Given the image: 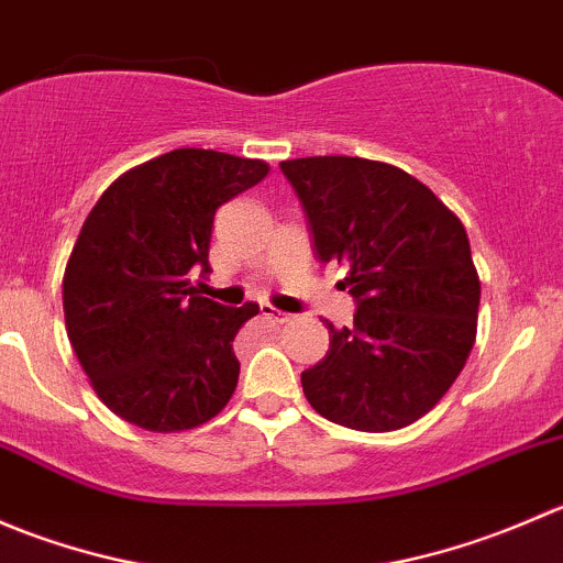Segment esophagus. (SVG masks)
<instances>
[{"instance_id":"34e87169","label":"esophagus","mask_w":563,"mask_h":563,"mask_svg":"<svg viewBox=\"0 0 563 563\" xmlns=\"http://www.w3.org/2000/svg\"><path fill=\"white\" fill-rule=\"evenodd\" d=\"M261 313H264L266 318H272V321H275V323H288V321H291V316L280 313V310L269 308V305H264V308H261Z\"/></svg>"}]
</instances>
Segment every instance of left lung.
<instances>
[{
  "label": "left lung",
  "instance_id": "1",
  "mask_svg": "<svg viewBox=\"0 0 563 563\" xmlns=\"http://www.w3.org/2000/svg\"><path fill=\"white\" fill-rule=\"evenodd\" d=\"M321 264L349 266L354 327L302 373L323 419L365 433L406 428L450 391L476 340L479 275L455 212L402 168L365 157L283 161Z\"/></svg>",
  "mask_w": 563,
  "mask_h": 563
}]
</instances>
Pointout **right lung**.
Returning <instances> with one entry per match:
<instances>
[{"instance_id": "1", "label": "right lung", "mask_w": 563, "mask_h": 563, "mask_svg": "<svg viewBox=\"0 0 563 563\" xmlns=\"http://www.w3.org/2000/svg\"><path fill=\"white\" fill-rule=\"evenodd\" d=\"M266 174L264 161L174 150L119 176L89 212L62 280L65 327L92 389L124 422L179 433L234 395V338L258 305L225 308L190 275L209 272L218 207Z\"/></svg>"}]
</instances>
